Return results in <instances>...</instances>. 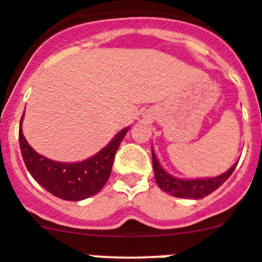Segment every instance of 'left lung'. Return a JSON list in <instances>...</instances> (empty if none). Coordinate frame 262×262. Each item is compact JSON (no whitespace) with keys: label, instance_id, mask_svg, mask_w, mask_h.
I'll return each instance as SVG.
<instances>
[{"label":"left lung","instance_id":"1","mask_svg":"<svg viewBox=\"0 0 262 262\" xmlns=\"http://www.w3.org/2000/svg\"><path fill=\"white\" fill-rule=\"evenodd\" d=\"M151 158H153V168L154 178L157 184L163 191L168 193L170 195L178 196V198H190V199H201L207 196L216 189L220 188L235 170L236 164H234L230 170L225 173L216 178L210 179H196V180H183V179H176L173 176L168 175L159 164L156 154L151 150Z\"/></svg>","mask_w":262,"mask_h":262}]
</instances>
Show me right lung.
I'll return each mask as SVG.
<instances>
[{"label": "right lung", "instance_id": "right-lung-1", "mask_svg": "<svg viewBox=\"0 0 262 262\" xmlns=\"http://www.w3.org/2000/svg\"><path fill=\"white\" fill-rule=\"evenodd\" d=\"M19 128V144L24 163L32 178L49 193L64 201H82L95 195L103 189L111 176L114 157L129 127L119 131L113 140L89 159L77 163L55 162L41 154L36 153L27 143L26 138Z\"/></svg>", "mask_w": 262, "mask_h": 262}]
</instances>
